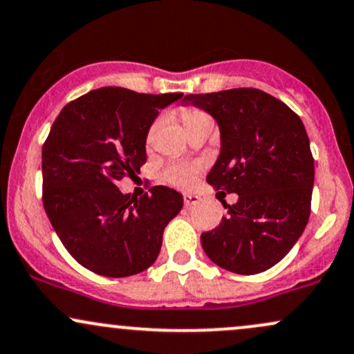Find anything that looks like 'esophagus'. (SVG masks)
Returning a JSON list of instances; mask_svg holds the SVG:
<instances>
[{
  "label": "esophagus",
  "instance_id": "1",
  "mask_svg": "<svg viewBox=\"0 0 354 354\" xmlns=\"http://www.w3.org/2000/svg\"><path fill=\"white\" fill-rule=\"evenodd\" d=\"M183 201H185L186 208H191V206L198 205V203L201 201V198L198 196V194H185V196H183Z\"/></svg>",
  "mask_w": 354,
  "mask_h": 354
}]
</instances>
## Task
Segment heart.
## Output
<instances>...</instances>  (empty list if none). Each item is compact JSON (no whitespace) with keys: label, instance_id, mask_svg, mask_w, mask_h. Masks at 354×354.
<instances>
[{"label":"heart","instance_id":"heart-1","mask_svg":"<svg viewBox=\"0 0 354 354\" xmlns=\"http://www.w3.org/2000/svg\"><path fill=\"white\" fill-rule=\"evenodd\" d=\"M180 116H181L183 124L186 126V129L193 128L194 124L201 123L203 120L209 118L205 111H203V109L194 108V106L181 108ZM158 124H160V121L156 120L151 126H149L148 140H151L153 138ZM200 171H201V166L196 163H174L171 166H168V169L165 171L163 178L166 183H169V185L180 186V188H189V186L194 183V180H196V176L200 174Z\"/></svg>","mask_w":354,"mask_h":354}]
</instances>
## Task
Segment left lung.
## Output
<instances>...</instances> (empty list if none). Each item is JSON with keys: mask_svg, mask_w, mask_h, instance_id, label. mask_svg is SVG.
Wrapping results in <instances>:
<instances>
[{"mask_svg": "<svg viewBox=\"0 0 354 354\" xmlns=\"http://www.w3.org/2000/svg\"><path fill=\"white\" fill-rule=\"evenodd\" d=\"M208 111L221 131V153L206 181L236 193L214 230L201 234L213 263L256 274L290 253L311 213L315 160L303 121L290 106L256 88L185 96Z\"/></svg>", "mask_w": 354, "mask_h": 354, "instance_id": "1", "label": "left lung"}]
</instances>
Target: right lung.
Returning <instances> with one entry per match:
<instances>
[{"label":"right lung","instance_id":"add662e5","mask_svg":"<svg viewBox=\"0 0 354 354\" xmlns=\"http://www.w3.org/2000/svg\"><path fill=\"white\" fill-rule=\"evenodd\" d=\"M181 96L93 89L70 101L53 123L41 151L43 206L68 253L93 273L124 278L156 261L183 196L153 186L135 198L116 185L140 173L158 109Z\"/></svg>","mask_w":354,"mask_h":354}]
</instances>
